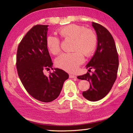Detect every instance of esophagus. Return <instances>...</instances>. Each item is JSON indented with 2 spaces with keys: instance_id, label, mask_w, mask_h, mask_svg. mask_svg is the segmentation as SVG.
<instances>
[{
  "instance_id": "1",
  "label": "esophagus",
  "mask_w": 133,
  "mask_h": 133,
  "mask_svg": "<svg viewBox=\"0 0 133 133\" xmlns=\"http://www.w3.org/2000/svg\"><path fill=\"white\" fill-rule=\"evenodd\" d=\"M69 77L70 78H77V77H76V75H72V74H70L69 75Z\"/></svg>"
}]
</instances>
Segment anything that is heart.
<instances>
[{
  "label": "heart",
  "mask_w": 133,
  "mask_h": 133,
  "mask_svg": "<svg viewBox=\"0 0 133 133\" xmlns=\"http://www.w3.org/2000/svg\"><path fill=\"white\" fill-rule=\"evenodd\" d=\"M61 37L74 40L72 53H63L56 58L55 63L58 67L69 72L75 71L79 65L83 63V56H91L97 47V38L92 31L77 24H69L59 30ZM48 49L52 54L60 51V41L53 35H49L46 39Z\"/></svg>",
  "instance_id": "b5f03b06"
}]
</instances>
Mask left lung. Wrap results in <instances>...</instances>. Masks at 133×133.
I'll return each mask as SVG.
<instances>
[{
    "label": "left lung",
    "mask_w": 133,
    "mask_h": 133,
    "mask_svg": "<svg viewBox=\"0 0 133 133\" xmlns=\"http://www.w3.org/2000/svg\"><path fill=\"white\" fill-rule=\"evenodd\" d=\"M92 26L97 33V47L86 67L89 71L91 69L94 71L92 74L87 72L77 78L89 82L90 88L82 95L87 100L95 102L103 98L111 89L117 79L119 60L111 34L99 24L92 22Z\"/></svg>",
    "instance_id": "obj_1"
}]
</instances>
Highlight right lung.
Returning a JSON list of instances; mask_svg holds the SVG:
<instances>
[{"mask_svg": "<svg viewBox=\"0 0 133 133\" xmlns=\"http://www.w3.org/2000/svg\"><path fill=\"white\" fill-rule=\"evenodd\" d=\"M48 25H36L19 43L16 69L25 89L36 99L50 102L57 98L69 74L63 70L52 69L53 63L46 45ZM54 69L49 76L44 69Z\"/></svg>", "mask_w": 133, "mask_h": 133, "instance_id": "add662e5", "label": "right lung"}]
</instances>
